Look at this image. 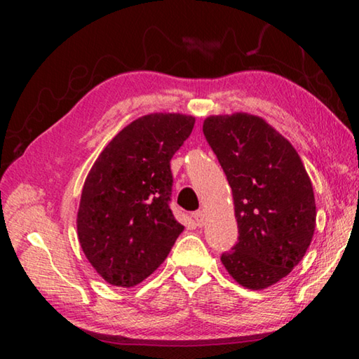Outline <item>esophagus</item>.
Instances as JSON below:
<instances>
[{
  "label": "esophagus",
  "mask_w": 359,
  "mask_h": 359,
  "mask_svg": "<svg viewBox=\"0 0 359 359\" xmlns=\"http://www.w3.org/2000/svg\"><path fill=\"white\" fill-rule=\"evenodd\" d=\"M193 218H194V222H196L198 226H204L205 217H204V212H203V210H196V212H194Z\"/></svg>",
  "instance_id": "34e87169"
}]
</instances>
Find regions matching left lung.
<instances>
[{"instance_id": "left-lung-1", "label": "left lung", "mask_w": 359, "mask_h": 359, "mask_svg": "<svg viewBox=\"0 0 359 359\" xmlns=\"http://www.w3.org/2000/svg\"><path fill=\"white\" fill-rule=\"evenodd\" d=\"M203 131L233 190L239 228L238 244L222 255V263L242 287H271L312 242V182L293 145L257 115H210Z\"/></svg>"}]
</instances>
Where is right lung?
<instances>
[{
    "label": "right lung",
    "instance_id": "right-lung-1",
    "mask_svg": "<svg viewBox=\"0 0 359 359\" xmlns=\"http://www.w3.org/2000/svg\"><path fill=\"white\" fill-rule=\"evenodd\" d=\"M193 126L191 115H144L125 126L90 169L77 236L107 283L130 288L145 280L184 231L169 208L171 158Z\"/></svg>",
    "mask_w": 359,
    "mask_h": 359
}]
</instances>
